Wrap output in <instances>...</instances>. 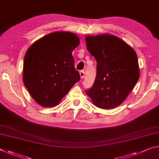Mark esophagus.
<instances>
[{
	"label": "esophagus",
	"instance_id": "obj_1",
	"mask_svg": "<svg viewBox=\"0 0 159 159\" xmlns=\"http://www.w3.org/2000/svg\"><path fill=\"white\" fill-rule=\"evenodd\" d=\"M80 79H83L84 78V76H85V72H84V70H80Z\"/></svg>",
	"mask_w": 159,
	"mask_h": 159
}]
</instances>
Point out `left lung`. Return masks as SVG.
<instances>
[{
	"label": "left lung",
	"mask_w": 159,
	"mask_h": 159,
	"mask_svg": "<svg viewBox=\"0 0 159 159\" xmlns=\"http://www.w3.org/2000/svg\"><path fill=\"white\" fill-rule=\"evenodd\" d=\"M85 42L97 61L95 82L85 93L95 106L112 109L125 101L138 81L140 73L137 54L114 35H88Z\"/></svg>",
	"instance_id": "left-lung-1"
}]
</instances>
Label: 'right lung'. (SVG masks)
<instances>
[{
  "mask_svg": "<svg viewBox=\"0 0 159 159\" xmlns=\"http://www.w3.org/2000/svg\"><path fill=\"white\" fill-rule=\"evenodd\" d=\"M79 42V37L72 32H54L34 42L27 49L23 82L41 106H56L80 80L72 56Z\"/></svg>",
  "mask_w": 159,
  "mask_h": 159,
  "instance_id": "add662e5",
  "label": "right lung"
}]
</instances>
